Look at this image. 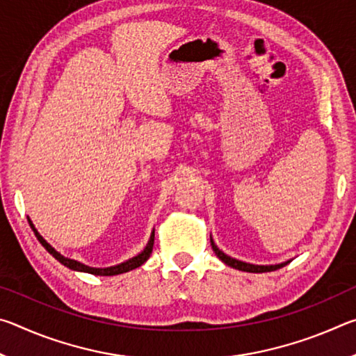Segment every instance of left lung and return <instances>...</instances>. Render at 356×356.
I'll list each match as a JSON object with an SVG mask.
<instances>
[{
	"label": "left lung",
	"instance_id": "left-lung-1",
	"mask_svg": "<svg viewBox=\"0 0 356 356\" xmlns=\"http://www.w3.org/2000/svg\"><path fill=\"white\" fill-rule=\"evenodd\" d=\"M210 243H212V248L215 251V254L220 257V261L225 262L229 267L236 268V270H242V272H248V273H267V272H275V270H278L281 267H284L289 262L292 261H286V262H281V264H272V265H256V264H250V262H243V261H238L236 257H231L227 256L226 252H222L218 246L215 245L213 238L210 237Z\"/></svg>",
	"mask_w": 356,
	"mask_h": 356
}]
</instances>
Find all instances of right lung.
<instances>
[{
  "instance_id": "add662e5",
  "label": "right lung",
  "mask_w": 356,
  "mask_h": 356,
  "mask_svg": "<svg viewBox=\"0 0 356 356\" xmlns=\"http://www.w3.org/2000/svg\"><path fill=\"white\" fill-rule=\"evenodd\" d=\"M28 222L29 226H31V229L35 234V237H38L39 242L42 243V246L50 252V254L56 259L58 262H61L64 267H67L70 270H75V272H83V273H91V275H97V276H114V275H120V273H127L130 272V270H135L138 267H141V265L147 261L150 252H152V248H154V237H155V231H152V234H150V238L147 245L144 246V250L140 252V254L134 256L131 259H129V261L125 262H120L118 265H111V267H105V268H97V267H89V265L83 264L80 261H75V259H70V257H65L63 256L61 252L56 251L53 246L47 242V240L40 236L38 229H35V226L33 225V221L29 220L28 216Z\"/></svg>"
}]
</instances>
